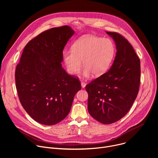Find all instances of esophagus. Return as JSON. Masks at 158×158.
Here are the masks:
<instances>
[{
  "instance_id": "obj_1",
  "label": "esophagus",
  "mask_w": 158,
  "mask_h": 158,
  "mask_svg": "<svg viewBox=\"0 0 158 158\" xmlns=\"http://www.w3.org/2000/svg\"><path fill=\"white\" fill-rule=\"evenodd\" d=\"M85 85H86V83L84 81H81V86H82V87H85Z\"/></svg>"
}]
</instances>
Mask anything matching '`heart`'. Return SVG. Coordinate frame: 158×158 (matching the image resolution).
<instances>
[{"label":"heart","mask_w":158,"mask_h":158,"mask_svg":"<svg viewBox=\"0 0 158 158\" xmlns=\"http://www.w3.org/2000/svg\"><path fill=\"white\" fill-rule=\"evenodd\" d=\"M116 47L111 39L101 37L83 35L72 45L71 50L63 52L62 58L67 72L77 74L84 66L82 74L85 77L93 74L99 77L105 74L114 60Z\"/></svg>","instance_id":"b5f03b06"}]
</instances>
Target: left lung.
<instances>
[{
	"label": "left lung",
	"mask_w": 158,
	"mask_h": 158,
	"mask_svg": "<svg viewBox=\"0 0 158 158\" xmlns=\"http://www.w3.org/2000/svg\"><path fill=\"white\" fill-rule=\"evenodd\" d=\"M114 39L116 56L110 69L85 85L88 111L101 123L109 124L123 118L139 89L140 60L128 40L117 32H106Z\"/></svg>",
	"instance_id": "left-lung-1"
}]
</instances>
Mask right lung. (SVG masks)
I'll return each mask as SVG.
<instances>
[{
	"label": "right lung",
	"instance_id": "add662e5",
	"mask_svg": "<svg viewBox=\"0 0 158 158\" xmlns=\"http://www.w3.org/2000/svg\"><path fill=\"white\" fill-rule=\"evenodd\" d=\"M74 31L67 26L44 31L31 40L15 69L20 102L28 114L44 125L63 120L81 89L79 79L62 67V51Z\"/></svg>",
	"mask_w": 158,
	"mask_h": 158
}]
</instances>
